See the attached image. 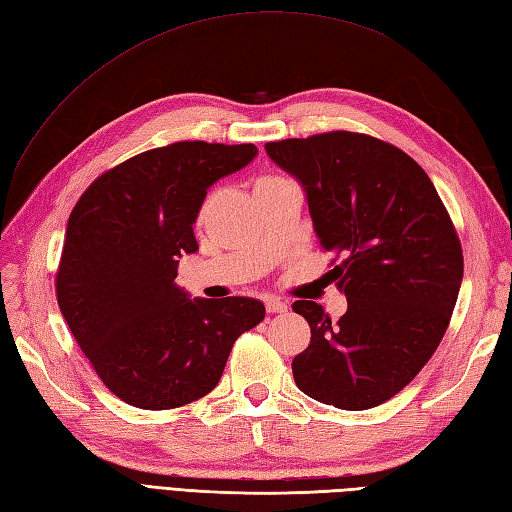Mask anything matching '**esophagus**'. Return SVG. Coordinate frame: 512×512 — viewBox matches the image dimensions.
Wrapping results in <instances>:
<instances>
[{
  "instance_id": "34e87169",
  "label": "esophagus",
  "mask_w": 512,
  "mask_h": 512,
  "mask_svg": "<svg viewBox=\"0 0 512 512\" xmlns=\"http://www.w3.org/2000/svg\"><path fill=\"white\" fill-rule=\"evenodd\" d=\"M265 306H267V313H286V310H289V306L280 302V299H273V297L267 299Z\"/></svg>"
}]
</instances>
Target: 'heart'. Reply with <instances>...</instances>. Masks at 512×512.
<instances>
[{
	"label": "heart",
	"instance_id": "heart-1",
	"mask_svg": "<svg viewBox=\"0 0 512 512\" xmlns=\"http://www.w3.org/2000/svg\"><path fill=\"white\" fill-rule=\"evenodd\" d=\"M265 180H267V178H265Z\"/></svg>",
	"mask_w": 512,
	"mask_h": 512
}]
</instances>
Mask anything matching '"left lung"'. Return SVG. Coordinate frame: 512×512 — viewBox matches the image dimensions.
I'll return each mask as SVG.
<instances>
[{
	"label": "left lung",
	"mask_w": 512,
	"mask_h": 512,
	"mask_svg": "<svg viewBox=\"0 0 512 512\" xmlns=\"http://www.w3.org/2000/svg\"><path fill=\"white\" fill-rule=\"evenodd\" d=\"M265 149L304 186L321 247L341 258L332 271L347 297L339 321L308 299L293 304L310 326V345L293 358L295 384L343 410L391 400L436 352L463 280L439 193L413 158L367 134L336 130Z\"/></svg>",
	"instance_id": "1"
}]
</instances>
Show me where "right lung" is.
<instances>
[{"instance_id":"1","label":"right lung","mask_w":512,"mask_h":512,"mask_svg":"<svg viewBox=\"0 0 512 512\" xmlns=\"http://www.w3.org/2000/svg\"><path fill=\"white\" fill-rule=\"evenodd\" d=\"M256 145L180 141L132 156L82 193L56 271L60 313L110 393L167 410L215 389L234 341L265 319L252 297L189 299L176 284L197 252L206 191Z\"/></svg>"}]
</instances>
